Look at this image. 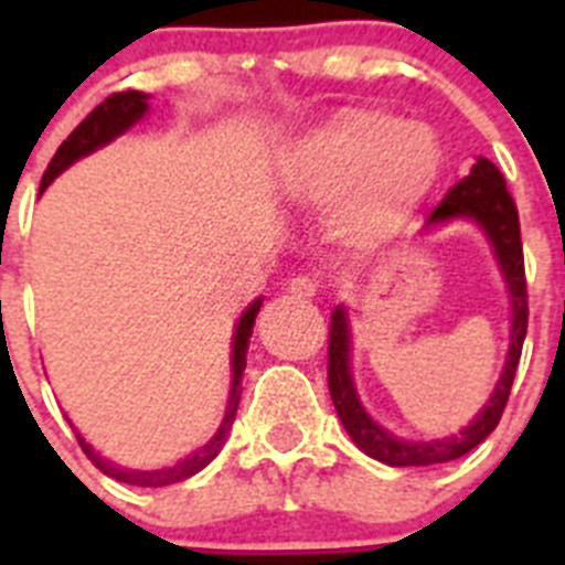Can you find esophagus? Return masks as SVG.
Returning a JSON list of instances; mask_svg holds the SVG:
<instances>
[{
    "instance_id": "esophagus-1",
    "label": "esophagus",
    "mask_w": 565,
    "mask_h": 565,
    "mask_svg": "<svg viewBox=\"0 0 565 565\" xmlns=\"http://www.w3.org/2000/svg\"><path fill=\"white\" fill-rule=\"evenodd\" d=\"M288 291H291L294 297H317L319 279L311 277V274H299V277L288 279Z\"/></svg>"
}]
</instances>
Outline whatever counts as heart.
Segmentation results:
<instances>
[{
  "instance_id": "1",
  "label": "heart",
  "mask_w": 565,
  "mask_h": 565,
  "mask_svg": "<svg viewBox=\"0 0 565 565\" xmlns=\"http://www.w3.org/2000/svg\"><path fill=\"white\" fill-rule=\"evenodd\" d=\"M441 172L436 132L379 109H339L308 129L282 161L288 198L308 209L333 206V234L356 252L393 243Z\"/></svg>"
}]
</instances>
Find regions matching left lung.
I'll use <instances>...</instances> for the list:
<instances>
[{
  "mask_svg": "<svg viewBox=\"0 0 565 565\" xmlns=\"http://www.w3.org/2000/svg\"><path fill=\"white\" fill-rule=\"evenodd\" d=\"M469 217L487 232L492 252L498 257L503 279L509 288V306H512V328H509V353L503 373L498 379L492 398L483 404L469 427H463L458 436L438 438V441H407L382 430L373 422L364 407L359 404L356 387L351 376V331H348V313L339 306L331 313V337H328V391H331L333 407L342 418L344 430L353 438L359 450L391 467H433V463H447L467 456L472 447L483 441L495 430L503 416V407L509 402V391L515 382L518 362H521L523 339H526L529 302H526V274H523V246H521V221H518V206L509 194L503 174L487 158H478L472 172L458 181L444 201L427 217V226Z\"/></svg>",
  "mask_w": 565,
  "mask_h": 565,
  "instance_id": "obj_1",
  "label": "left lung"
}]
</instances>
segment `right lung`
I'll return each mask as SVG.
<instances>
[{
	"label": "right lung",
	"mask_w": 565,
	"mask_h": 565,
	"mask_svg": "<svg viewBox=\"0 0 565 565\" xmlns=\"http://www.w3.org/2000/svg\"><path fill=\"white\" fill-rule=\"evenodd\" d=\"M149 96L147 93H138V89H127V93H113L109 98H104L93 113L78 124L73 132L67 135V141L56 149L53 154V161L47 163V172L42 178V189L50 186V181L62 174L70 163H76L78 158L84 154L96 152L98 147L109 143L113 138H118L121 132H127L135 121H141L143 113L149 109ZM259 306H263V299H254L252 306L246 308V313L239 317L237 322V331H234V344H232V391H228V407H226V416H223L221 430L214 433L212 441L203 444L201 450L192 452L189 458L178 461L174 467L167 469H124V467H115L109 463L107 458L98 456L82 436H78V444H82V450L87 452V458L102 469L104 476L115 478V481L121 483H132V487H169V483H178V481H186L192 478L194 472H201L209 461H212L221 447L226 444L228 430H232L234 416H237V404H239V393H243V371H246V351H248V339H252V328H254V319H257Z\"/></svg>",
	"instance_id": "right-lung-1"
}]
</instances>
